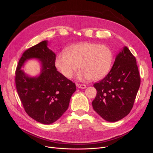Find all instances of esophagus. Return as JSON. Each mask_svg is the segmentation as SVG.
Listing matches in <instances>:
<instances>
[{"instance_id":"obj_1","label":"esophagus","mask_w":153,"mask_h":153,"mask_svg":"<svg viewBox=\"0 0 153 153\" xmlns=\"http://www.w3.org/2000/svg\"><path fill=\"white\" fill-rule=\"evenodd\" d=\"M76 87L78 88V89H85V88H86V85H85L78 84V83H76Z\"/></svg>"}]
</instances>
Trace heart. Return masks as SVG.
Masks as SVG:
<instances>
[{"label": "heart", "instance_id": "1", "mask_svg": "<svg viewBox=\"0 0 153 153\" xmlns=\"http://www.w3.org/2000/svg\"><path fill=\"white\" fill-rule=\"evenodd\" d=\"M113 62V53L105 45L86 42L77 44L61 52L55 58V66L62 75L70 78L77 69L79 78L97 80L109 73Z\"/></svg>", "mask_w": 153, "mask_h": 153}]
</instances>
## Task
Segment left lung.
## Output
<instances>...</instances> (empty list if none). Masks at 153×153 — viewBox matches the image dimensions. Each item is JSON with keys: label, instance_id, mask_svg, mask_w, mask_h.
<instances>
[{"label": "left lung", "instance_id": "1", "mask_svg": "<svg viewBox=\"0 0 153 153\" xmlns=\"http://www.w3.org/2000/svg\"><path fill=\"white\" fill-rule=\"evenodd\" d=\"M140 85L136 59L124 47L108 75L94 84L97 94L92 107L105 121H118L130 112Z\"/></svg>", "mask_w": 153, "mask_h": 153}]
</instances>
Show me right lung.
Returning <instances> with one entry per match:
<instances>
[{"label": "right lung", "mask_w": 153, "mask_h": 153, "mask_svg": "<svg viewBox=\"0 0 153 153\" xmlns=\"http://www.w3.org/2000/svg\"><path fill=\"white\" fill-rule=\"evenodd\" d=\"M47 46L48 41H43L25 50L15 73L16 90L25 112L44 124H52L62 116L76 91L75 84L57 71L55 53ZM32 58L41 62V72L36 77L29 76L21 69Z\"/></svg>", "instance_id": "add662e5"}]
</instances>
